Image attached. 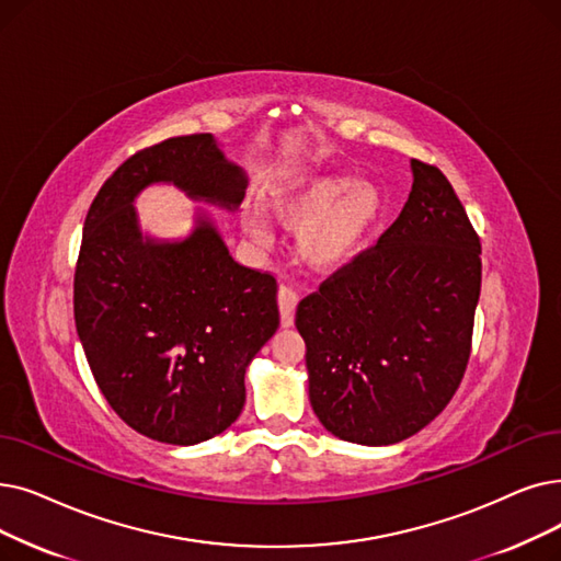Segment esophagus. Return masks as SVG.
Listing matches in <instances>:
<instances>
[{"label": "esophagus", "mask_w": 561, "mask_h": 561, "mask_svg": "<svg viewBox=\"0 0 561 561\" xmlns=\"http://www.w3.org/2000/svg\"><path fill=\"white\" fill-rule=\"evenodd\" d=\"M298 294L294 288L282 286L277 294V305H279V313H282V325L290 328L296 321V307H298Z\"/></svg>", "instance_id": "34e87169"}]
</instances>
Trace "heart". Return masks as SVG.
I'll use <instances>...</instances> for the list:
<instances>
[{
  "mask_svg": "<svg viewBox=\"0 0 561 561\" xmlns=\"http://www.w3.org/2000/svg\"><path fill=\"white\" fill-rule=\"evenodd\" d=\"M271 206L284 225L300 227V259L330 271L359 250L378 220L382 199L371 183H357L346 174H321L277 190ZM240 222L254 242L271 245L273 229L259 208L242 210Z\"/></svg>",
  "mask_w": 561,
  "mask_h": 561,
  "instance_id": "obj_1",
  "label": "heart"
}]
</instances>
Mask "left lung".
Instances as JSON below:
<instances>
[{
	"mask_svg": "<svg viewBox=\"0 0 561 561\" xmlns=\"http://www.w3.org/2000/svg\"><path fill=\"white\" fill-rule=\"evenodd\" d=\"M412 176L394 225L296 311L311 408L346 443L415 435L468 369L481 242L440 169L412 160Z\"/></svg>",
	"mask_w": 561,
	"mask_h": 561,
	"instance_id": "left-lung-1",
	"label": "left lung"
}]
</instances>
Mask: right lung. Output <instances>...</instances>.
<instances>
[{
  "label": "right lung",
  "instance_id": "obj_1",
  "mask_svg": "<svg viewBox=\"0 0 561 561\" xmlns=\"http://www.w3.org/2000/svg\"><path fill=\"white\" fill-rule=\"evenodd\" d=\"M236 208L248 179L213 135L169 137L130 156L84 220L72 282L76 328L116 415L167 445H197L245 405V369L279 325L277 279L240 265L199 217L181 242L144 240L133 199L151 183Z\"/></svg>",
  "mask_w": 561,
  "mask_h": 561
}]
</instances>
